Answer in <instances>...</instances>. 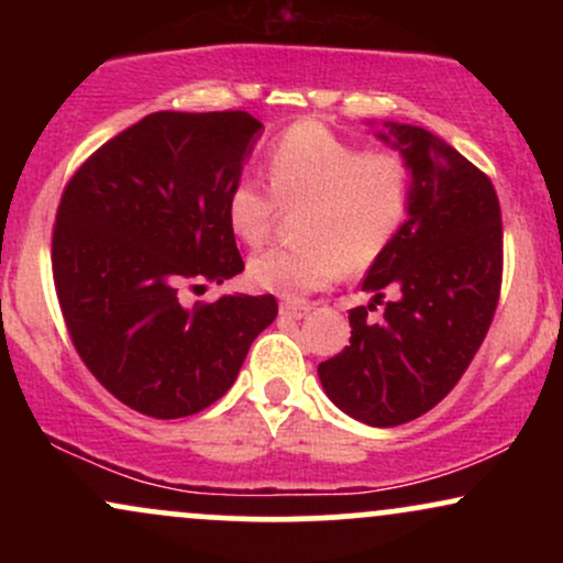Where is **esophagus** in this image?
I'll return each mask as SVG.
<instances>
[{"label":"esophagus","mask_w":563,"mask_h":563,"mask_svg":"<svg viewBox=\"0 0 563 563\" xmlns=\"http://www.w3.org/2000/svg\"><path fill=\"white\" fill-rule=\"evenodd\" d=\"M309 309L312 307H309L307 301H283L280 303V314H286V318H296V320H301Z\"/></svg>","instance_id":"34e87169"}]
</instances>
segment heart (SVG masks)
I'll use <instances>...</instances> for the list:
<instances>
[{
    "mask_svg": "<svg viewBox=\"0 0 563 563\" xmlns=\"http://www.w3.org/2000/svg\"><path fill=\"white\" fill-rule=\"evenodd\" d=\"M267 187L254 177L232 185L228 224L238 241L260 249L277 206L296 209L301 245L269 249L251 260L254 286L303 296L344 273H360L389 249L410 209V169L397 153H365L322 124L286 129L267 151Z\"/></svg>",
    "mask_w": 563,
    "mask_h": 563,
    "instance_id": "heart-1",
    "label": "heart"
}]
</instances>
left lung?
I'll use <instances>...</instances> for the list:
<instances>
[{
    "label": "left lung",
    "instance_id": "left-lung-1",
    "mask_svg": "<svg viewBox=\"0 0 563 563\" xmlns=\"http://www.w3.org/2000/svg\"><path fill=\"white\" fill-rule=\"evenodd\" d=\"M378 137L412 174L410 209L367 269V307L349 309L352 339L318 365L335 407L367 426L416 421L455 389L493 325L503 283L500 200L489 177L421 126ZM386 289L398 299L383 302ZM385 305L378 321L366 312Z\"/></svg>",
    "mask_w": 563,
    "mask_h": 563
}]
</instances>
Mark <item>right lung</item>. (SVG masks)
I'll return each instance as SVG.
<instances>
[{
  "instance_id": "add662e5",
  "label": "right lung",
  "mask_w": 563,
  "mask_h": 563,
  "mask_svg": "<svg viewBox=\"0 0 563 563\" xmlns=\"http://www.w3.org/2000/svg\"><path fill=\"white\" fill-rule=\"evenodd\" d=\"M262 121L245 111L145 115L97 147L63 190L53 277L89 373L142 416L185 418L235 384L277 318L273 294L183 301L243 273L228 196Z\"/></svg>"
}]
</instances>
